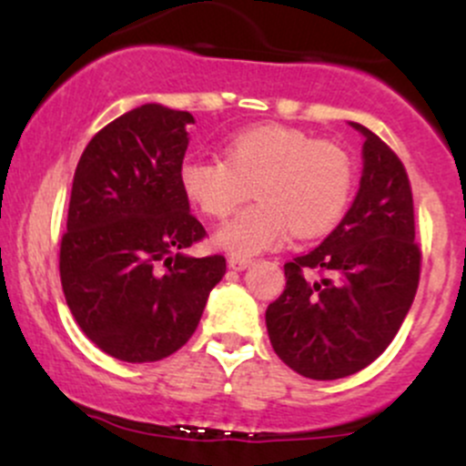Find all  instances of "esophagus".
I'll use <instances>...</instances> for the list:
<instances>
[{"label": "esophagus", "instance_id": "34e87169", "mask_svg": "<svg viewBox=\"0 0 466 466\" xmlns=\"http://www.w3.org/2000/svg\"><path fill=\"white\" fill-rule=\"evenodd\" d=\"M228 265L232 267V269L243 271V269H248V267L251 265V260H249V258H243V256H229Z\"/></svg>", "mask_w": 466, "mask_h": 466}]
</instances>
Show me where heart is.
Here are the masks:
<instances>
[{"mask_svg": "<svg viewBox=\"0 0 466 466\" xmlns=\"http://www.w3.org/2000/svg\"><path fill=\"white\" fill-rule=\"evenodd\" d=\"M223 159L188 157L179 166L186 197L212 218L245 208L215 234V243L234 256L278 248L289 234L319 237L344 217L355 186L350 153L300 129L263 125L240 131L223 147Z\"/></svg>", "mask_w": 466, "mask_h": 466, "instance_id": "obj_1", "label": "heart"}]
</instances>
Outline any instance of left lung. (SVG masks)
I'll list each match as a JSON object with an SVG mask.
<instances>
[{
    "instance_id": "left-lung-1",
    "label": "left lung",
    "mask_w": 466,
    "mask_h": 466,
    "mask_svg": "<svg viewBox=\"0 0 466 466\" xmlns=\"http://www.w3.org/2000/svg\"><path fill=\"white\" fill-rule=\"evenodd\" d=\"M363 170L355 201L322 245L285 265L287 287L267 307L276 355L318 381L360 372L399 333L420 276L408 173L357 122Z\"/></svg>"
}]
</instances>
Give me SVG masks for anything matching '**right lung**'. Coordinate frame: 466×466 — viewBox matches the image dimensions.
<instances>
[{
	"label": "right lung",
	"mask_w": 466,
	"mask_h": 466,
	"mask_svg": "<svg viewBox=\"0 0 466 466\" xmlns=\"http://www.w3.org/2000/svg\"><path fill=\"white\" fill-rule=\"evenodd\" d=\"M195 117L157 103L127 111L80 155L61 240V285L85 335L120 361H159L195 333L223 256L181 249L206 237L179 184Z\"/></svg>",
	"instance_id": "1"
}]
</instances>
